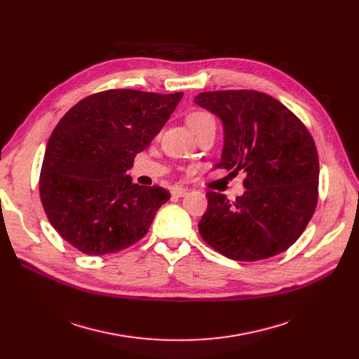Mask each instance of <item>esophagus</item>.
<instances>
[{
  "label": "esophagus",
  "mask_w": 359,
  "mask_h": 359,
  "mask_svg": "<svg viewBox=\"0 0 359 359\" xmlns=\"http://www.w3.org/2000/svg\"><path fill=\"white\" fill-rule=\"evenodd\" d=\"M187 194V189H184V187L182 186H176L172 189V196H176V198H182Z\"/></svg>",
  "instance_id": "1"
}]
</instances>
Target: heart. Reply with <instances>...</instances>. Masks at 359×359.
<instances>
[{
    "mask_svg": "<svg viewBox=\"0 0 359 359\" xmlns=\"http://www.w3.org/2000/svg\"><path fill=\"white\" fill-rule=\"evenodd\" d=\"M208 122H214V119L210 113H205V111H194L189 116H187V125L191 126V129H195V128H198L203 123H208Z\"/></svg>",
    "mask_w": 359,
    "mask_h": 359,
    "instance_id": "obj_1",
    "label": "heart"
}]
</instances>
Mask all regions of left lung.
Returning a JSON list of instances; mask_svg holds the SVG:
<instances>
[{"mask_svg": "<svg viewBox=\"0 0 359 359\" xmlns=\"http://www.w3.org/2000/svg\"><path fill=\"white\" fill-rule=\"evenodd\" d=\"M194 102L222 123L215 167L246 175V191L234 202L206 194L208 210L198 224L202 238L233 260H262L287 250L317 205L318 157L310 132L265 93L205 91Z\"/></svg>", "mask_w": 359, "mask_h": 359, "instance_id": "1", "label": "left lung"}]
</instances>
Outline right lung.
I'll use <instances>...</instances> for the list:
<instances>
[{
	"label": "right lung",
	"mask_w": 359,
	"mask_h": 359,
	"mask_svg": "<svg viewBox=\"0 0 359 359\" xmlns=\"http://www.w3.org/2000/svg\"><path fill=\"white\" fill-rule=\"evenodd\" d=\"M183 93L107 90L83 99L55 126L41 170V199L52 227L71 246L102 256L141 240L163 187L126 175L161 130Z\"/></svg>",
	"instance_id": "right-lung-1"
}]
</instances>
